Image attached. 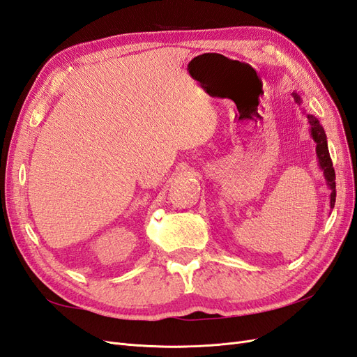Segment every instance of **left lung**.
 Segmentation results:
<instances>
[{
	"mask_svg": "<svg viewBox=\"0 0 357 357\" xmlns=\"http://www.w3.org/2000/svg\"><path fill=\"white\" fill-rule=\"evenodd\" d=\"M294 98L298 104H301V96L298 93H291ZM307 119L311 126V137L316 142V153H317V159H319V167L323 171V176L326 178L328 186L331 189V208H333L335 205V197H337V190H335V169L332 167V159L329 155L328 150V138H326V132L323 126L320 125V122L312 114H307Z\"/></svg>",
	"mask_w": 357,
	"mask_h": 357,
	"instance_id": "8db88e82",
	"label": "left lung"
}]
</instances>
